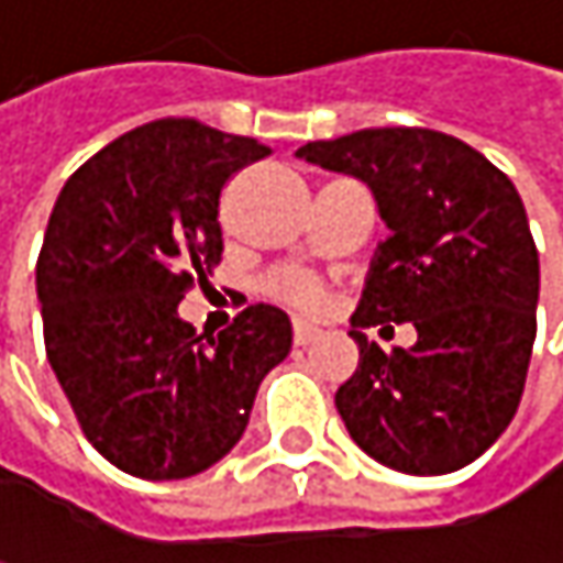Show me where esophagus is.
Instances as JSON below:
<instances>
[{
  "label": "esophagus",
  "instance_id": "obj_1",
  "mask_svg": "<svg viewBox=\"0 0 563 563\" xmlns=\"http://www.w3.org/2000/svg\"><path fill=\"white\" fill-rule=\"evenodd\" d=\"M316 332H319V329H316L312 322H302V319L292 322V342H296V345H309V342L316 339Z\"/></svg>",
  "mask_w": 563,
  "mask_h": 563
}]
</instances>
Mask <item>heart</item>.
<instances>
[{"label":"heart","instance_id":"1","mask_svg":"<svg viewBox=\"0 0 563 563\" xmlns=\"http://www.w3.org/2000/svg\"><path fill=\"white\" fill-rule=\"evenodd\" d=\"M267 289L283 299V302H289V306H299V309H316L319 302H322V283L316 280L312 274H306V271H280V274H274L271 280H267Z\"/></svg>","mask_w":563,"mask_h":563}]
</instances>
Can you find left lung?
Returning <instances> with one entry per match:
<instances>
[{
	"mask_svg": "<svg viewBox=\"0 0 563 563\" xmlns=\"http://www.w3.org/2000/svg\"><path fill=\"white\" fill-rule=\"evenodd\" d=\"M372 185L391 238L352 316L358 368L335 391L352 440L410 476L479 460L508 427L534 345L538 247L503 169L423 126L358 130L296 150ZM413 321V350L382 353L361 329Z\"/></svg>",
	"mask_w": 563,
	"mask_h": 563,
	"instance_id": "obj_1",
	"label": "left lung"
}]
</instances>
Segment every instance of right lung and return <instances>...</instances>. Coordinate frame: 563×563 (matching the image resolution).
I'll return each mask as SVG.
<instances>
[{
	"label": "right lung",
	"mask_w": 563,
	"mask_h": 563,
	"mask_svg": "<svg viewBox=\"0 0 563 563\" xmlns=\"http://www.w3.org/2000/svg\"><path fill=\"white\" fill-rule=\"evenodd\" d=\"M271 146L188 117L136 126L74 172L38 254L45 352L93 450L140 479H185L241 440L289 355L277 306L195 335L178 302L221 264L224 185Z\"/></svg>",
	"instance_id": "add662e5"
}]
</instances>
